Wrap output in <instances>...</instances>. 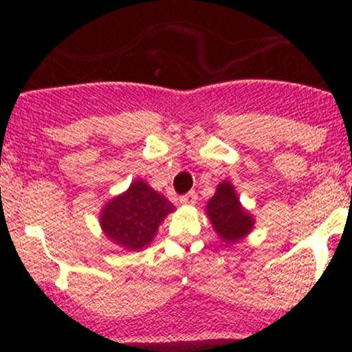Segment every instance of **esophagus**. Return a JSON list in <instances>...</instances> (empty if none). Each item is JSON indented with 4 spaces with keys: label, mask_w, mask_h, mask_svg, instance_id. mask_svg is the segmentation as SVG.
I'll return each mask as SVG.
<instances>
[{
    "label": "esophagus",
    "mask_w": 352,
    "mask_h": 352,
    "mask_svg": "<svg viewBox=\"0 0 352 352\" xmlns=\"http://www.w3.org/2000/svg\"><path fill=\"white\" fill-rule=\"evenodd\" d=\"M182 205H187V207H192V205L197 204V193L195 192H188L187 195H184L180 199Z\"/></svg>",
    "instance_id": "1"
}]
</instances>
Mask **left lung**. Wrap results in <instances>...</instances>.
I'll list each match as a JSON object with an SVG mask.
<instances>
[{
	"instance_id": "left-lung-1",
	"label": "left lung",
	"mask_w": 352,
	"mask_h": 352,
	"mask_svg": "<svg viewBox=\"0 0 352 352\" xmlns=\"http://www.w3.org/2000/svg\"><path fill=\"white\" fill-rule=\"evenodd\" d=\"M205 215L208 217L217 236L227 245L243 240L254 227L253 215L241 205L235 187L228 180L218 184L215 193L205 207Z\"/></svg>"
}]
</instances>
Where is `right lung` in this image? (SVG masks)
<instances>
[{
    "instance_id": "add662e5",
    "label": "right lung",
    "mask_w": 352,
    "mask_h": 352,
    "mask_svg": "<svg viewBox=\"0 0 352 352\" xmlns=\"http://www.w3.org/2000/svg\"><path fill=\"white\" fill-rule=\"evenodd\" d=\"M175 207L147 182L134 180L125 192L100 208L99 225L104 236L125 252L147 248L160 223Z\"/></svg>"
}]
</instances>
